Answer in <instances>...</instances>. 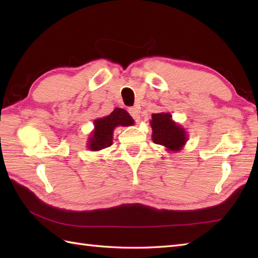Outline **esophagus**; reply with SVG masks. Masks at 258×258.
<instances>
[{
  "label": "esophagus",
  "mask_w": 258,
  "mask_h": 258,
  "mask_svg": "<svg viewBox=\"0 0 258 258\" xmlns=\"http://www.w3.org/2000/svg\"><path fill=\"white\" fill-rule=\"evenodd\" d=\"M128 112H130V114H131V116H132L134 119H135V122H139L140 120V108L138 107V106H134V107H131L130 109H128Z\"/></svg>",
  "instance_id": "34e87169"
}]
</instances>
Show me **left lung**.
<instances>
[{"label": "left lung", "instance_id": "obj_1", "mask_svg": "<svg viewBox=\"0 0 258 258\" xmlns=\"http://www.w3.org/2000/svg\"><path fill=\"white\" fill-rule=\"evenodd\" d=\"M151 126L153 142L165 146L168 151H179L187 141L185 130L174 122L169 113L153 114Z\"/></svg>", "mask_w": 258, "mask_h": 258}]
</instances>
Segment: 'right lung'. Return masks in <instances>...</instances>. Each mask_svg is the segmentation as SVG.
<instances>
[{"label": "right lung", "instance_id": "add662e5", "mask_svg": "<svg viewBox=\"0 0 258 258\" xmlns=\"http://www.w3.org/2000/svg\"><path fill=\"white\" fill-rule=\"evenodd\" d=\"M134 124V119L123 108L116 107L114 111L101 118L94 120V131L89 139V149L91 151H101L111 146L113 143V131L117 126H130Z\"/></svg>", "mask_w": 258, "mask_h": 258}]
</instances>
